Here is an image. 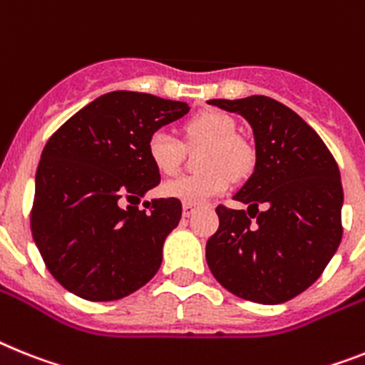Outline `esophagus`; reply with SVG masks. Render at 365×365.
<instances>
[{
    "mask_svg": "<svg viewBox=\"0 0 365 365\" xmlns=\"http://www.w3.org/2000/svg\"><path fill=\"white\" fill-rule=\"evenodd\" d=\"M192 211H195V204H191V202H185V204H183V215L185 217L192 215Z\"/></svg>",
    "mask_w": 365,
    "mask_h": 365,
    "instance_id": "obj_1",
    "label": "esophagus"
}]
</instances>
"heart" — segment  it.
<instances>
[{
	"mask_svg": "<svg viewBox=\"0 0 365 365\" xmlns=\"http://www.w3.org/2000/svg\"><path fill=\"white\" fill-rule=\"evenodd\" d=\"M183 135L189 145H206L200 154L198 174H183L163 183L165 197L178 200L206 202L225 192L234 180L247 178L256 165V152L245 139L237 135V124L222 111H202L183 124ZM146 152L159 173L174 174L183 161L182 140L167 130H155L148 137Z\"/></svg>",
	"mask_w": 365,
	"mask_h": 365,
	"instance_id": "obj_1",
	"label": "heart"
}]
</instances>
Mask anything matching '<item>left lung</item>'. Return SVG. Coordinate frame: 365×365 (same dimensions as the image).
I'll use <instances>...</instances> for the list:
<instances>
[{
	"mask_svg": "<svg viewBox=\"0 0 365 365\" xmlns=\"http://www.w3.org/2000/svg\"><path fill=\"white\" fill-rule=\"evenodd\" d=\"M207 103L245 116L256 143L252 176L234 197L249 210L217 206L207 265L245 301H289L321 277L344 235L338 163L314 128L272 98Z\"/></svg>",
	"mask_w": 365,
	"mask_h": 365,
	"instance_id": "left-lung-1",
	"label": "left lung"
}]
</instances>
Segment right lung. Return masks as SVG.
Instances as JSON below:
<instances>
[{"mask_svg": "<svg viewBox=\"0 0 365 365\" xmlns=\"http://www.w3.org/2000/svg\"><path fill=\"white\" fill-rule=\"evenodd\" d=\"M185 102L115 91L55 131L35 178L31 232L48 271L87 301H116L158 272L167 235L182 219L178 198L137 202L161 182L148 137L182 118ZM130 201L124 208L121 204Z\"/></svg>", "mask_w": 365, "mask_h": 365, "instance_id": "1", "label": "right lung"}]
</instances>
